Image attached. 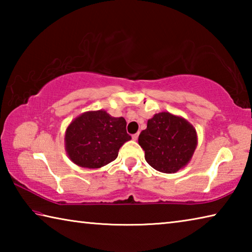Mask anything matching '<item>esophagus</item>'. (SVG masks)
<instances>
[{"label": "esophagus", "mask_w": 252, "mask_h": 252, "mask_svg": "<svg viewBox=\"0 0 252 252\" xmlns=\"http://www.w3.org/2000/svg\"><path fill=\"white\" fill-rule=\"evenodd\" d=\"M138 138H139V133H134L133 135H132V139H133L134 141L135 140H138Z\"/></svg>", "instance_id": "esophagus-1"}]
</instances>
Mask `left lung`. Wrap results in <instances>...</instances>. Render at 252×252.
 Here are the masks:
<instances>
[{
	"label": "left lung",
	"instance_id": "8db88e82",
	"mask_svg": "<svg viewBox=\"0 0 252 252\" xmlns=\"http://www.w3.org/2000/svg\"><path fill=\"white\" fill-rule=\"evenodd\" d=\"M144 158L153 169L174 173L189 163L198 144L197 131L182 117L157 113L139 135Z\"/></svg>",
	"mask_w": 252,
	"mask_h": 252
}]
</instances>
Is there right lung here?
I'll list each match as a JSON object with an SVG mask.
<instances>
[{
	"mask_svg": "<svg viewBox=\"0 0 252 252\" xmlns=\"http://www.w3.org/2000/svg\"><path fill=\"white\" fill-rule=\"evenodd\" d=\"M125 118H114L104 110L88 111L75 118L65 131V151L76 165L97 169L117 159L131 135Z\"/></svg>",
	"mask_w": 252,
	"mask_h": 252,
	"instance_id": "right-lung-1",
	"label": "right lung"
}]
</instances>
